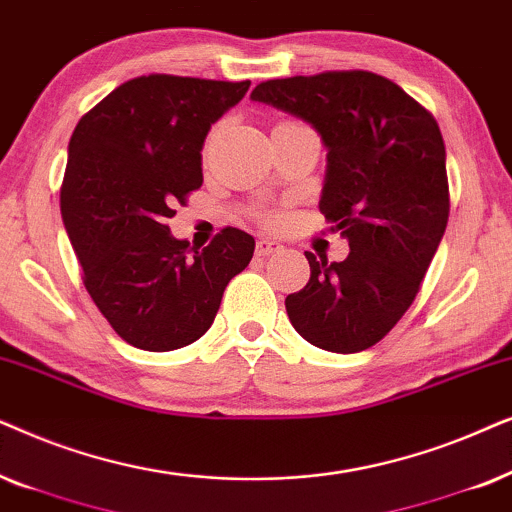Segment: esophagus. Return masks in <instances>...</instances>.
<instances>
[{
	"instance_id": "obj_1",
	"label": "esophagus",
	"mask_w": 512,
	"mask_h": 512,
	"mask_svg": "<svg viewBox=\"0 0 512 512\" xmlns=\"http://www.w3.org/2000/svg\"><path fill=\"white\" fill-rule=\"evenodd\" d=\"M281 250H283V243L274 241V238H260V241H257V255L260 257L274 255V252H281Z\"/></svg>"
}]
</instances>
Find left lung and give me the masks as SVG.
<instances>
[{
  "label": "left lung",
  "mask_w": 512,
  "mask_h": 512,
  "mask_svg": "<svg viewBox=\"0 0 512 512\" xmlns=\"http://www.w3.org/2000/svg\"><path fill=\"white\" fill-rule=\"evenodd\" d=\"M250 100L306 121L327 149L320 213L344 262L304 252L311 278L285 297L306 342L358 353L384 339L417 297L445 234V142L433 114L379 74L323 72L262 81Z\"/></svg>",
  "instance_id": "1"
}]
</instances>
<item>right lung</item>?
I'll return each instance as SVG.
<instances>
[{"label": "right lung", "mask_w": 512, "mask_h": 512, "mask_svg": "<svg viewBox=\"0 0 512 512\" xmlns=\"http://www.w3.org/2000/svg\"><path fill=\"white\" fill-rule=\"evenodd\" d=\"M248 88L149 74L114 88L74 128L60 213L88 295L135 349L173 351L206 335L227 283L252 260L255 238L241 229L189 250L166 224L203 185L210 126Z\"/></svg>", "instance_id": "obj_1"}]
</instances>
